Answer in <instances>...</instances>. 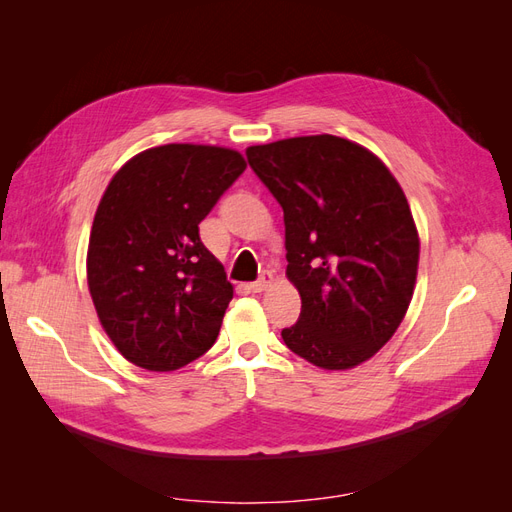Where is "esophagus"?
I'll list each match as a JSON object with an SVG mask.
<instances>
[{"label":"esophagus","instance_id":"obj_1","mask_svg":"<svg viewBox=\"0 0 512 512\" xmlns=\"http://www.w3.org/2000/svg\"><path fill=\"white\" fill-rule=\"evenodd\" d=\"M271 284H273V273H271V271H265V273H262V275L258 277L256 282L250 284V288H252L254 292H262V290H267Z\"/></svg>","mask_w":512,"mask_h":512}]
</instances>
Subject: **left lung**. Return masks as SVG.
Returning a JSON list of instances; mask_svg holds the SVG:
<instances>
[{
  "mask_svg": "<svg viewBox=\"0 0 512 512\" xmlns=\"http://www.w3.org/2000/svg\"><path fill=\"white\" fill-rule=\"evenodd\" d=\"M284 209L286 275L301 294L284 344L322 369L371 359L414 292L418 235L404 190L374 153L333 134L247 147Z\"/></svg>",
  "mask_w": 512,
  "mask_h": 512,
  "instance_id": "left-lung-1",
  "label": "left lung"
}]
</instances>
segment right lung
I'll list each match as a JSON object with an SVG mask.
<instances>
[{"instance_id": "obj_1", "label": "right lung", "mask_w": 512, "mask_h": 512, "mask_svg": "<svg viewBox=\"0 0 512 512\" xmlns=\"http://www.w3.org/2000/svg\"><path fill=\"white\" fill-rule=\"evenodd\" d=\"M245 166L239 151L173 143L138 153L108 183L91 226L87 284L130 363L173 371L218 339L232 284L198 224Z\"/></svg>"}]
</instances>
